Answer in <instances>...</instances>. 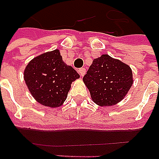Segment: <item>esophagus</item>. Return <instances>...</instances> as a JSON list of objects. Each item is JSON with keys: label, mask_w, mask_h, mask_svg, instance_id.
I'll return each instance as SVG.
<instances>
[{"label": "esophagus", "mask_w": 159, "mask_h": 159, "mask_svg": "<svg viewBox=\"0 0 159 159\" xmlns=\"http://www.w3.org/2000/svg\"><path fill=\"white\" fill-rule=\"evenodd\" d=\"M78 72L80 76H84V74H85V72H86V70H85V69H84V68H80V69H79Z\"/></svg>", "instance_id": "34e87169"}]
</instances>
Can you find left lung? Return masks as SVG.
Returning a JSON list of instances; mask_svg holds the SVG:
<instances>
[{
  "label": "left lung",
  "mask_w": 159,
  "mask_h": 159,
  "mask_svg": "<svg viewBox=\"0 0 159 159\" xmlns=\"http://www.w3.org/2000/svg\"><path fill=\"white\" fill-rule=\"evenodd\" d=\"M83 80L92 101L101 107H111L122 101L133 84L129 65L108 54L93 60Z\"/></svg>",
  "instance_id": "left-lung-1"
}]
</instances>
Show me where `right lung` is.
Masks as SVG:
<instances>
[{
	"label": "right lung",
	"mask_w": 159,
	"mask_h": 159,
	"mask_svg": "<svg viewBox=\"0 0 159 159\" xmlns=\"http://www.w3.org/2000/svg\"><path fill=\"white\" fill-rule=\"evenodd\" d=\"M80 75L67 65L55 49L37 56L24 70V80L31 95L39 103L51 108L61 107L73 81Z\"/></svg>",
	"instance_id": "1"
}]
</instances>
